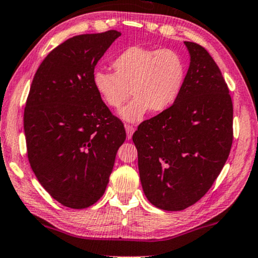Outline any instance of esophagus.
Listing matches in <instances>:
<instances>
[{
	"label": "esophagus",
	"mask_w": 258,
	"mask_h": 258,
	"mask_svg": "<svg viewBox=\"0 0 258 258\" xmlns=\"http://www.w3.org/2000/svg\"><path fill=\"white\" fill-rule=\"evenodd\" d=\"M125 132H126V139H132L134 132H135V128L133 125H125Z\"/></svg>",
	"instance_id": "1"
}]
</instances>
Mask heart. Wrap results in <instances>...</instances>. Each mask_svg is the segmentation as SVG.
Returning <instances> with one entry per match:
<instances>
[{
    "label": "heart",
    "instance_id": "obj_1",
    "mask_svg": "<svg viewBox=\"0 0 258 258\" xmlns=\"http://www.w3.org/2000/svg\"><path fill=\"white\" fill-rule=\"evenodd\" d=\"M115 73L96 71L92 83L109 108L119 109L135 96L119 115L124 121L139 122L149 110L160 113L168 110L182 91L186 63L173 49L132 46L112 60Z\"/></svg>",
    "mask_w": 258,
    "mask_h": 258
}]
</instances>
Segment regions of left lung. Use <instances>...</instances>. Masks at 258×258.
Masks as SVG:
<instances>
[{"mask_svg": "<svg viewBox=\"0 0 258 258\" xmlns=\"http://www.w3.org/2000/svg\"><path fill=\"white\" fill-rule=\"evenodd\" d=\"M185 45L190 62L179 98L133 135L143 192L165 211L185 210L206 195L233 140L232 100L222 72L203 46Z\"/></svg>", "mask_w": 258, "mask_h": 258, "instance_id": "obj_1", "label": "left lung"}]
</instances>
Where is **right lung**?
<instances>
[{"instance_id": "add662e5", "label": "right lung", "mask_w": 258, "mask_h": 258, "mask_svg": "<svg viewBox=\"0 0 258 258\" xmlns=\"http://www.w3.org/2000/svg\"><path fill=\"white\" fill-rule=\"evenodd\" d=\"M121 32L73 36L43 59L27 97L23 128L36 179L61 205L86 209L104 195L125 141L92 83L98 60Z\"/></svg>"}]
</instances>
